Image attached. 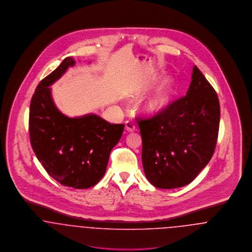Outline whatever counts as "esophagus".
I'll return each mask as SVG.
<instances>
[{"label":"esophagus","instance_id":"obj_1","mask_svg":"<svg viewBox=\"0 0 252 252\" xmlns=\"http://www.w3.org/2000/svg\"><path fill=\"white\" fill-rule=\"evenodd\" d=\"M126 128L127 131H134L136 129V126H135V124L132 122V121H126Z\"/></svg>","mask_w":252,"mask_h":252}]
</instances>
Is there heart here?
Instances as JSON below:
<instances>
[{"mask_svg":"<svg viewBox=\"0 0 252 252\" xmlns=\"http://www.w3.org/2000/svg\"><path fill=\"white\" fill-rule=\"evenodd\" d=\"M169 81H165L152 97L144 104V110L148 114H155L166 107L169 100Z\"/></svg>","mask_w":252,"mask_h":252,"instance_id":"heart-1","label":"heart"}]
</instances>
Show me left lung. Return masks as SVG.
Here are the masks:
<instances>
[{"label": "left lung", "instance_id": "obj_1", "mask_svg": "<svg viewBox=\"0 0 252 252\" xmlns=\"http://www.w3.org/2000/svg\"><path fill=\"white\" fill-rule=\"evenodd\" d=\"M136 120L147 180L157 188H180L192 182L214 155L220 121L218 96L194 65L187 94L153 116Z\"/></svg>", "mask_w": 252, "mask_h": 252}]
</instances>
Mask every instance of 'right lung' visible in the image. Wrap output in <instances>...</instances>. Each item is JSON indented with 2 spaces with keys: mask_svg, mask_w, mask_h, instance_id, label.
<instances>
[{
  "mask_svg": "<svg viewBox=\"0 0 252 252\" xmlns=\"http://www.w3.org/2000/svg\"><path fill=\"white\" fill-rule=\"evenodd\" d=\"M74 64L67 58L37 85L31 99L29 136L37 159L54 180L74 189L94 186L106 173L109 154L124 131V124H109L89 114L68 118L51 97L50 85Z\"/></svg>",
  "mask_w": 252,
  "mask_h": 252,
  "instance_id": "right-lung-1",
  "label": "right lung"
}]
</instances>
